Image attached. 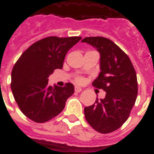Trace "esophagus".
I'll list each match as a JSON object with an SVG mask.
<instances>
[{
    "instance_id": "1",
    "label": "esophagus",
    "mask_w": 154,
    "mask_h": 154,
    "mask_svg": "<svg viewBox=\"0 0 154 154\" xmlns=\"http://www.w3.org/2000/svg\"><path fill=\"white\" fill-rule=\"evenodd\" d=\"M82 91V89L81 87H75V91H76V92H80Z\"/></svg>"
}]
</instances>
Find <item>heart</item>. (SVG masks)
Segmentation results:
<instances>
[{"mask_svg": "<svg viewBox=\"0 0 154 154\" xmlns=\"http://www.w3.org/2000/svg\"><path fill=\"white\" fill-rule=\"evenodd\" d=\"M82 81H83L82 77H77V78L75 79V82H76L77 83H82Z\"/></svg>", "mask_w": 154, "mask_h": 154, "instance_id": "obj_1", "label": "heart"}]
</instances>
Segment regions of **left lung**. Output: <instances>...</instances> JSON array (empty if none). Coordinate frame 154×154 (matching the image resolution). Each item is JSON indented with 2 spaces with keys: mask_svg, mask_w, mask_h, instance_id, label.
<instances>
[{
  "mask_svg": "<svg viewBox=\"0 0 154 154\" xmlns=\"http://www.w3.org/2000/svg\"><path fill=\"white\" fill-rule=\"evenodd\" d=\"M82 42L100 53V72L92 85L106 91V97L84 108L86 119L101 134L113 132L128 119L138 94L135 70L128 55L109 38L87 37Z\"/></svg>",
  "mask_w": 154,
  "mask_h": 154,
  "instance_id": "obj_1",
  "label": "left lung"
}]
</instances>
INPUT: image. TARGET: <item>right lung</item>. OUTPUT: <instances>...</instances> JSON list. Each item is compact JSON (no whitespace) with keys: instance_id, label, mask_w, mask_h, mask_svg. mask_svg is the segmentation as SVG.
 Masks as SVG:
<instances>
[{"instance_id":"1","label":"right lung","mask_w":154,"mask_h":154,"mask_svg":"<svg viewBox=\"0 0 154 154\" xmlns=\"http://www.w3.org/2000/svg\"><path fill=\"white\" fill-rule=\"evenodd\" d=\"M82 37L50 36L35 42L21 54L11 72L12 93L22 113L37 123L47 122L60 114L74 86L48 85V77L63 68L67 51Z\"/></svg>"}]
</instances>
